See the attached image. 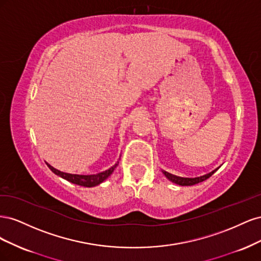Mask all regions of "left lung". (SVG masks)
Here are the masks:
<instances>
[{
    "mask_svg": "<svg viewBox=\"0 0 261 261\" xmlns=\"http://www.w3.org/2000/svg\"><path fill=\"white\" fill-rule=\"evenodd\" d=\"M218 170V169H217ZM217 170L210 172L209 174H206L203 176H200V177H195V178H185V177H179V176H176V175H173V174H170V173L163 171L164 175L167 176L170 180H172L173 183H175L177 185H180V186H192V185H195V184H198L200 183V181H203L206 180L207 178H209L213 173H215Z\"/></svg>",
    "mask_w": 261,
    "mask_h": 261,
    "instance_id": "1",
    "label": "left lung"
}]
</instances>
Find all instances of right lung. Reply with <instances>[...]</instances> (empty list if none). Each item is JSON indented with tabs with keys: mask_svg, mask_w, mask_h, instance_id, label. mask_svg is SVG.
<instances>
[{
	"mask_svg": "<svg viewBox=\"0 0 261 261\" xmlns=\"http://www.w3.org/2000/svg\"><path fill=\"white\" fill-rule=\"evenodd\" d=\"M46 165H48L49 169L55 173V174L61 176L62 178H64L68 181H70V183L73 184H76V185H81V186H85V187H92V186H96V185H99L100 183H102L105 179H107L110 175L112 174V172L114 171V169L116 168V165H113L112 168H110L109 170L105 171V172H101V173H98V174H94V175H78V174H69V173H65V172H61L57 169H54L53 167H51V165L49 163H46Z\"/></svg>",
	"mask_w": 261,
	"mask_h": 261,
	"instance_id": "obj_1",
	"label": "right lung"
}]
</instances>
